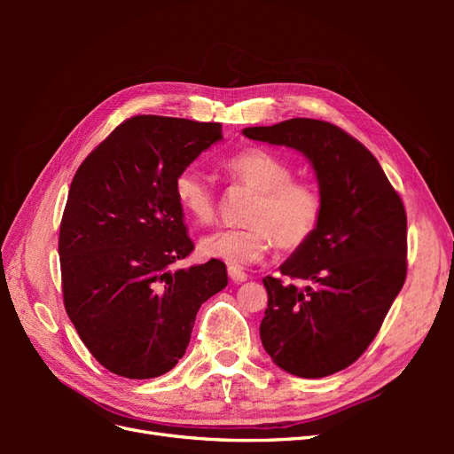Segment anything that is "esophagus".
Wrapping results in <instances>:
<instances>
[{"label":"esophagus","instance_id":"esophagus-1","mask_svg":"<svg viewBox=\"0 0 454 454\" xmlns=\"http://www.w3.org/2000/svg\"><path fill=\"white\" fill-rule=\"evenodd\" d=\"M227 272H229V278H231L232 282H237V284L248 280V274H246V272H244L240 267H237V265H229V267H227Z\"/></svg>","mask_w":454,"mask_h":454}]
</instances>
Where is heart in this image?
I'll return each mask as SVG.
<instances>
[{"mask_svg":"<svg viewBox=\"0 0 454 454\" xmlns=\"http://www.w3.org/2000/svg\"><path fill=\"white\" fill-rule=\"evenodd\" d=\"M235 184L254 191L246 206V225L215 231L200 240V254L229 265H248L272 246L295 252L316 235L324 214L320 189L305 177H294L292 162L267 149H244L225 160ZM174 195L180 208L197 223H212L217 215L215 191L195 168L176 176Z\"/></svg>","mask_w":454,"mask_h":454,"instance_id":"1","label":"heart"}]
</instances>
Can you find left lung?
Wrapping results in <instances>:
<instances>
[{"instance_id": "left-lung-1", "label": "left lung", "mask_w": 454, "mask_h": 454, "mask_svg": "<svg viewBox=\"0 0 454 454\" xmlns=\"http://www.w3.org/2000/svg\"><path fill=\"white\" fill-rule=\"evenodd\" d=\"M242 132L301 151L324 200L316 235L280 267V278H263L261 342L287 373L333 375L367 350L403 287V200L371 151L332 122L297 117Z\"/></svg>"}]
</instances>
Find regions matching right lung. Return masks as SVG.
I'll return each mask as SVG.
<instances>
[{
  "label": "right lung",
  "instance_id": "right-lung-1",
  "mask_svg": "<svg viewBox=\"0 0 454 454\" xmlns=\"http://www.w3.org/2000/svg\"><path fill=\"white\" fill-rule=\"evenodd\" d=\"M222 138L219 122L136 115L74 176L59 237L64 307L96 362L115 375L170 371L200 305L227 286L219 259L174 269L195 250L174 180Z\"/></svg>",
  "mask_w": 454,
  "mask_h": 454
}]
</instances>
